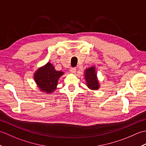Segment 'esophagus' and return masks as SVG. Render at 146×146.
Returning <instances> with one entry per match:
<instances>
[{
    "mask_svg": "<svg viewBox=\"0 0 146 146\" xmlns=\"http://www.w3.org/2000/svg\"><path fill=\"white\" fill-rule=\"evenodd\" d=\"M70 71V73L74 74V73H76V68H71Z\"/></svg>",
    "mask_w": 146,
    "mask_h": 146,
    "instance_id": "esophagus-1",
    "label": "esophagus"
}]
</instances>
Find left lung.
Here are the masks:
<instances>
[{
	"mask_svg": "<svg viewBox=\"0 0 146 146\" xmlns=\"http://www.w3.org/2000/svg\"><path fill=\"white\" fill-rule=\"evenodd\" d=\"M84 78L86 81V85L91 90H97L100 87L97 78L96 68L94 66L86 68L84 71Z\"/></svg>",
	"mask_w": 146,
	"mask_h": 146,
	"instance_id": "1",
	"label": "left lung"
}]
</instances>
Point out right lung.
Wrapping results in <instances>:
<instances>
[{
  "instance_id": "obj_1",
  "label": "right lung",
  "mask_w": 146,
  "mask_h": 146,
  "mask_svg": "<svg viewBox=\"0 0 146 146\" xmlns=\"http://www.w3.org/2000/svg\"><path fill=\"white\" fill-rule=\"evenodd\" d=\"M64 74L63 71L56 70L52 64L48 62L44 66L38 68L34 73L33 78L40 91L48 95L56 90L59 78Z\"/></svg>"
}]
</instances>
